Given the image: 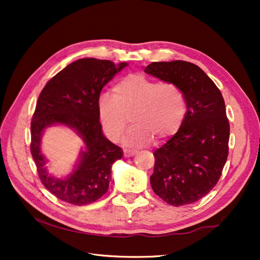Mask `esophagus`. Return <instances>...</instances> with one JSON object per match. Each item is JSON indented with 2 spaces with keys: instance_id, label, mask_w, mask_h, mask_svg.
<instances>
[{
  "instance_id": "1",
  "label": "esophagus",
  "mask_w": 260,
  "mask_h": 260,
  "mask_svg": "<svg viewBox=\"0 0 260 260\" xmlns=\"http://www.w3.org/2000/svg\"><path fill=\"white\" fill-rule=\"evenodd\" d=\"M137 154V151H131V149H124L123 155L124 157H132Z\"/></svg>"
}]
</instances>
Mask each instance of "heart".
Returning a JSON list of instances; mask_svg holds the SVG:
<instances>
[{"instance_id":"obj_1","label":"heart","mask_w":260,"mask_h":260,"mask_svg":"<svg viewBox=\"0 0 260 260\" xmlns=\"http://www.w3.org/2000/svg\"><path fill=\"white\" fill-rule=\"evenodd\" d=\"M186 113L182 91L174 83L149 79L144 75L124 77L113 89V98L103 94L99 100L98 115L106 137L117 141L127 125L122 143L142 147L154 140L168 138L180 129Z\"/></svg>"}]
</instances>
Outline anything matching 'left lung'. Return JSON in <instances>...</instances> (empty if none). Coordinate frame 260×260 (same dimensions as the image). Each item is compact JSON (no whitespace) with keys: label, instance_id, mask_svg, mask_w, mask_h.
Here are the masks:
<instances>
[{"label":"left lung","instance_id":"8db88e82","mask_svg":"<svg viewBox=\"0 0 260 260\" xmlns=\"http://www.w3.org/2000/svg\"><path fill=\"white\" fill-rule=\"evenodd\" d=\"M144 72L179 86L186 103L180 129L154 153L152 188L169 205L192 204L214 188L226 161L230 124L224 100L214 81L192 62L155 61Z\"/></svg>","mask_w":260,"mask_h":260}]
</instances>
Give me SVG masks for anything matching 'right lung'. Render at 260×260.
I'll list each match as a JSON object with an SVG mask.
<instances>
[{"instance_id": "1", "label": "right lung", "mask_w": 260, "mask_h": 260, "mask_svg": "<svg viewBox=\"0 0 260 260\" xmlns=\"http://www.w3.org/2000/svg\"><path fill=\"white\" fill-rule=\"evenodd\" d=\"M125 66V61L115 65L106 59H78L55 75L39 95L31 120L30 151L41 182L61 201L88 205L108 190L112 166L123 152L103 135L98 104L103 86ZM52 125L72 128L85 143L73 172L65 178L49 174L41 152L43 133Z\"/></svg>"}]
</instances>
